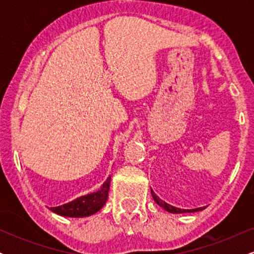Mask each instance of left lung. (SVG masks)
I'll return each mask as SVG.
<instances>
[{"instance_id": "left-lung-1", "label": "left lung", "mask_w": 254, "mask_h": 254, "mask_svg": "<svg viewBox=\"0 0 254 254\" xmlns=\"http://www.w3.org/2000/svg\"><path fill=\"white\" fill-rule=\"evenodd\" d=\"M151 196H153L154 200H155V202H156L157 204H159L160 206H162V208H164L166 211H168V212H172V214H183V212H194V211H199V210H203V209H204V206H203V208L190 209V210H186V209H179V208H176V206H173V205H170V204H168V203H166V202H164V200H162V199H160V198L157 197L156 194L154 193L153 191H151Z\"/></svg>"}]
</instances>
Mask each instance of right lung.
I'll return each mask as SVG.
<instances>
[{
  "instance_id": "obj_1",
  "label": "right lung",
  "mask_w": 254,
  "mask_h": 254,
  "mask_svg": "<svg viewBox=\"0 0 254 254\" xmlns=\"http://www.w3.org/2000/svg\"><path fill=\"white\" fill-rule=\"evenodd\" d=\"M110 182L111 177L107 178L99 191L78 197L72 202L63 204V205L55 206V208H51V211L65 217H86L95 214L106 203L107 197H109Z\"/></svg>"
}]
</instances>
